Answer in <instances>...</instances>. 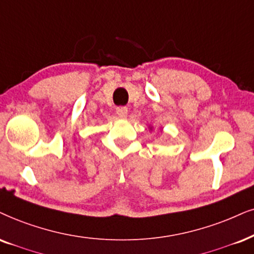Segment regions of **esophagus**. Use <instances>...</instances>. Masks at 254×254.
Returning a JSON list of instances; mask_svg holds the SVG:
<instances>
[{
	"instance_id": "1",
	"label": "esophagus",
	"mask_w": 254,
	"mask_h": 254,
	"mask_svg": "<svg viewBox=\"0 0 254 254\" xmlns=\"http://www.w3.org/2000/svg\"><path fill=\"white\" fill-rule=\"evenodd\" d=\"M116 112L121 118H124V117H127V107H118L116 109Z\"/></svg>"
}]
</instances>
